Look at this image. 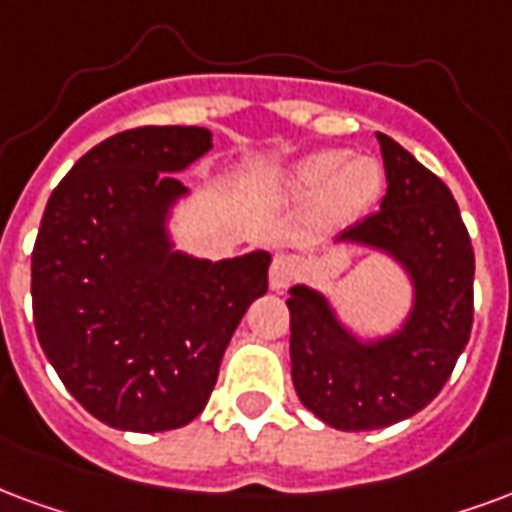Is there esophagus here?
<instances>
[{"instance_id":"esophagus-1","label":"esophagus","mask_w":512,"mask_h":512,"mask_svg":"<svg viewBox=\"0 0 512 512\" xmlns=\"http://www.w3.org/2000/svg\"><path fill=\"white\" fill-rule=\"evenodd\" d=\"M301 274V266L293 255H276L274 263H271V271H268V282L274 290H285L295 276Z\"/></svg>"}]
</instances>
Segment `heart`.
I'll return each mask as SVG.
<instances>
[{
    "instance_id": "heart-1",
    "label": "heart",
    "mask_w": 512,
    "mask_h": 512,
    "mask_svg": "<svg viewBox=\"0 0 512 512\" xmlns=\"http://www.w3.org/2000/svg\"><path fill=\"white\" fill-rule=\"evenodd\" d=\"M287 187L298 198L320 195V214L328 222H344L358 217L377 200L382 170L369 157H347V151L328 149L298 162Z\"/></svg>"
}]
</instances>
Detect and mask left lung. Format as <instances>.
Listing matches in <instances>:
<instances>
[{"instance_id": "obj_1", "label": "left lung", "mask_w": 512, "mask_h": 512, "mask_svg": "<svg viewBox=\"0 0 512 512\" xmlns=\"http://www.w3.org/2000/svg\"><path fill=\"white\" fill-rule=\"evenodd\" d=\"M388 192L380 211L336 236L380 249L412 282L399 331L363 342L323 293L290 287V361L304 407L339 431H372L412 418L448 382L472 333L475 252L456 200L429 168L377 132Z\"/></svg>"}]
</instances>
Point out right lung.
Masks as SVG:
<instances>
[{"label": "right lung", "mask_w": 512, "mask_h": 512, "mask_svg": "<svg viewBox=\"0 0 512 512\" xmlns=\"http://www.w3.org/2000/svg\"><path fill=\"white\" fill-rule=\"evenodd\" d=\"M211 149L203 127H138L97 143L59 181L32 252L37 339L64 388L121 431H170L206 407L268 252L198 260L173 249L181 173Z\"/></svg>", "instance_id": "obj_1"}]
</instances>
